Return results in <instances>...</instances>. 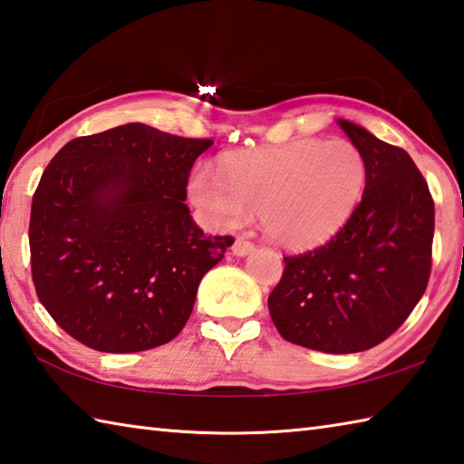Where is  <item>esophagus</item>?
Here are the masks:
<instances>
[{"mask_svg": "<svg viewBox=\"0 0 464 464\" xmlns=\"http://www.w3.org/2000/svg\"><path fill=\"white\" fill-rule=\"evenodd\" d=\"M233 256H237V257H245V256H249V253L256 249V245H253L251 241H245V239H237L233 243Z\"/></svg>", "mask_w": 464, "mask_h": 464, "instance_id": "34e87169", "label": "esophagus"}]
</instances>
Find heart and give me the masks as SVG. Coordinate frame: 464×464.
I'll use <instances>...</instances> for the list:
<instances>
[{"label":"heart","mask_w":464,"mask_h":464,"mask_svg":"<svg viewBox=\"0 0 464 464\" xmlns=\"http://www.w3.org/2000/svg\"><path fill=\"white\" fill-rule=\"evenodd\" d=\"M219 172L197 169L188 180L190 203L208 223L233 229L247 211H259L271 241L304 251L328 243L348 225L368 169L350 140L299 139L227 154Z\"/></svg>","instance_id":"1"}]
</instances>
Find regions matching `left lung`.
<instances>
[{
	"instance_id": "8db88e82",
	"label": "left lung",
	"mask_w": 464,
	"mask_h": 464,
	"mask_svg": "<svg viewBox=\"0 0 464 464\" xmlns=\"http://www.w3.org/2000/svg\"><path fill=\"white\" fill-rule=\"evenodd\" d=\"M338 124L364 154V195L332 241L284 257L267 305L287 342L353 353L384 342L420 302L432 266L434 203L411 154L364 126Z\"/></svg>"
}]
</instances>
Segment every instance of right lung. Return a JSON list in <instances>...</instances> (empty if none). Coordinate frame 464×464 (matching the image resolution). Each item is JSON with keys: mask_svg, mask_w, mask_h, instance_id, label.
<instances>
[{"mask_svg": "<svg viewBox=\"0 0 464 464\" xmlns=\"http://www.w3.org/2000/svg\"><path fill=\"white\" fill-rule=\"evenodd\" d=\"M208 139L130 122L60 149L34 193L32 277L42 305L88 348L130 353L177 338L233 237L205 235L187 183Z\"/></svg>", "mask_w": 464, "mask_h": 464, "instance_id": "right-lung-1", "label": "right lung"}]
</instances>
